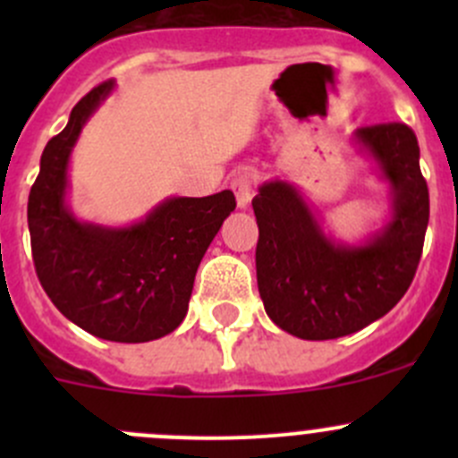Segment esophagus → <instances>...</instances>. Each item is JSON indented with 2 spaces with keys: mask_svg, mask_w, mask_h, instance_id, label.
Instances as JSON below:
<instances>
[{
  "mask_svg": "<svg viewBox=\"0 0 458 458\" xmlns=\"http://www.w3.org/2000/svg\"><path fill=\"white\" fill-rule=\"evenodd\" d=\"M252 183H255V174H252L250 170H242V173L233 179V191L234 197H237L239 208H248V203H250Z\"/></svg>",
  "mask_w": 458,
  "mask_h": 458,
  "instance_id": "34e87169",
  "label": "esophagus"
}]
</instances>
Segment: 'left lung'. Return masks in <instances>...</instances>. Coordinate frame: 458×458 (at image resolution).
<instances>
[{
  "label": "left lung",
  "instance_id": "obj_1",
  "mask_svg": "<svg viewBox=\"0 0 458 458\" xmlns=\"http://www.w3.org/2000/svg\"><path fill=\"white\" fill-rule=\"evenodd\" d=\"M354 141L377 161L392 191L390 224L363 246L326 237L293 183L266 182L252 199L259 294L267 317L299 339H339L387 315L421 261L429 195L417 135L392 122L359 128Z\"/></svg>",
  "mask_w": 458,
  "mask_h": 458
}]
</instances>
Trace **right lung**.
Instances as JSON below:
<instances>
[{
	"label": "right lung",
	"instance_id": "add662e5",
	"mask_svg": "<svg viewBox=\"0 0 458 458\" xmlns=\"http://www.w3.org/2000/svg\"><path fill=\"white\" fill-rule=\"evenodd\" d=\"M113 88H92L46 143L29 195L30 248L41 288L64 317L99 339L143 344L183 321L197 267L237 201L230 191L173 197L128 228L75 219L66 206L68 159Z\"/></svg>",
	"mask_w": 458,
	"mask_h": 458
}]
</instances>
